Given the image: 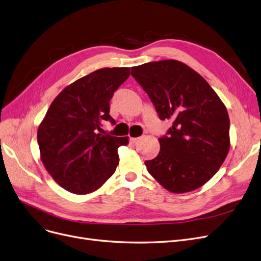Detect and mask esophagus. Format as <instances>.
<instances>
[{
	"label": "esophagus",
	"mask_w": 261,
	"mask_h": 261,
	"mask_svg": "<svg viewBox=\"0 0 261 261\" xmlns=\"http://www.w3.org/2000/svg\"><path fill=\"white\" fill-rule=\"evenodd\" d=\"M140 141H141V138H131L130 139V142L133 144H138Z\"/></svg>",
	"instance_id": "34e87169"
}]
</instances>
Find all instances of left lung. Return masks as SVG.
<instances>
[{
    "label": "left lung",
    "mask_w": 261,
    "mask_h": 261,
    "mask_svg": "<svg viewBox=\"0 0 261 261\" xmlns=\"http://www.w3.org/2000/svg\"><path fill=\"white\" fill-rule=\"evenodd\" d=\"M161 119H172L160 151L147 171L164 189L181 194L202 187L217 174L230 148L228 112L198 72L182 62L164 60L131 68Z\"/></svg>",
    "instance_id": "obj_1"
}]
</instances>
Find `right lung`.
<instances>
[{"mask_svg": "<svg viewBox=\"0 0 261 261\" xmlns=\"http://www.w3.org/2000/svg\"><path fill=\"white\" fill-rule=\"evenodd\" d=\"M130 75L128 67L101 68L66 86L37 131L41 162L66 191L83 195L105 185L119 163L118 147L129 138L101 134L110 100Z\"/></svg>", "mask_w": 261, "mask_h": 261, "instance_id": "1", "label": "right lung"}]
</instances>
